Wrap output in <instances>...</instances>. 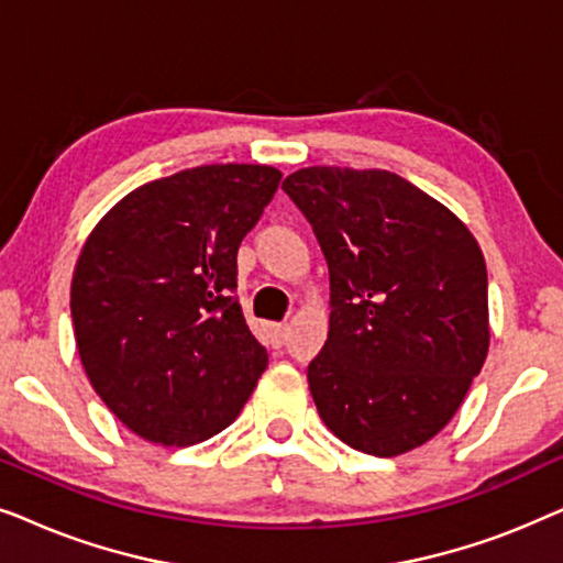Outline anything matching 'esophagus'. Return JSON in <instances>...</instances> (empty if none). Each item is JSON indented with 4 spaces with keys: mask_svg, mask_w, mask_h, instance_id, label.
<instances>
[{
    "mask_svg": "<svg viewBox=\"0 0 563 563\" xmlns=\"http://www.w3.org/2000/svg\"><path fill=\"white\" fill-rule=\"evenodd\" d=\"M268 333H272V341L276 345H282L284 341H287V335H289V325H272V328H268Z\"/></svg>",
    "mask_w": 563,
    "mask_h": 563,
    "instance_id": "1",
    "label": "esophagus"
}]
</instances>
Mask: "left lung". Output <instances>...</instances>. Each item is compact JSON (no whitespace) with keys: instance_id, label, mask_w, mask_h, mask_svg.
<instances>
[{"instance_id":"obj_1","label":"left lung","mask_w":563,"mask_h":563,"mask_svg":"<svg viewBox=\"0 0 563 563\" xmlns=\"http://www.w3.org/2000/svg\"><path fill=\"white\" fill-rule=\"evenodd\" d=\"M330 268L328 341L307 382L330 433L391 459L449 426L489 351L484 253L449 207L384 168L284 179Z\"/></svg>"}]
</instances>
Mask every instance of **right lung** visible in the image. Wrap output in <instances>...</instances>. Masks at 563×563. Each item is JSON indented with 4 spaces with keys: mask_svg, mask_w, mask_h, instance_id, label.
I'll list each match as a JSON object with an SVG mask.
<instances>
[{
    "mask_svg": "<svg viewBox=\"0 0 563 563\" xmlns=\"http://www.w3.org/2000/svg\"><path fill=\"white\" fill-rule=\"evenodd\" d=\"M279 181L261 164L187 168L122 197L84 243L76 349L99 399L145 441H207L264 374L235 297L238 249Z\"/></svg>",
    "mask_w": 563,
    "mask_h": 563,
    "instance_id": "right-lung-1",
    "label": "right lung"
}]
</instances>
